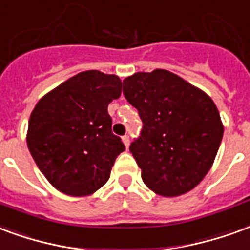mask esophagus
<instances>
[{"label":"esophagus","mask_w":250,"mask_h":250,"mask_svg":"<svg viewBox=\"0 0 250 250\" xmlns=\"http://www.w3.org/2000/svg\"><path fill=\"white\" fill-rule=\"evenodd\" d=\"M123 143H125V147L130 146V136H128V135L123 136Z\"/></svg>","instance_id":"34e87169"}]
</instances>
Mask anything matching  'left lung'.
Here are the masks:
<instances>
[{"label":"left lung","instance_id":"left-lung-1","mask_svg":"<svg viewBox=\"0 0 250 250\" xmlns=\"http://www.w3.org/2000/svg\"><path fill=\"white\" fill-rule=\"evenodd\" d=\"M123 93L143 123L130 146L143 182L163 197L190 191L210 170L224 135L213 100L165 69L125 77Z\"/></svg>","mask_w":250,"mask_h":250}]
</instances>
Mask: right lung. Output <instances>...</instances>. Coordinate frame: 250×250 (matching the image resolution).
Here are the masks:
<instances>
[{
    "label": "right lung",
    "mask_w": 250,
    "mask_h": 250,
    "mask_svg": "<svg viewBox=\"0 0 250 250\" xmlns=\"http://www.w3.org/2000/svg\"><path fill=\"white\" fill-rule=\"evenodd\" d=\"M122 93L115 75L85 71L68 79L36 104L28 148L41 173L62 193L83 197L109 178L125 145L112 134L108 104Z\"/></svg>",
    "instance_id": "right-lung-1"
}]
</instances>
